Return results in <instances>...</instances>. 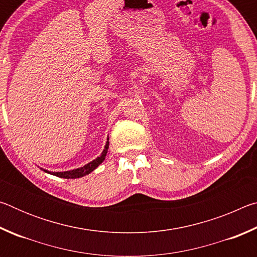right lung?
Masks as SVG:
<instances>
[{
    "mask_svg": "<svg viewBox=\"0 0 257 257\" xmlns=\"http://www.w3.org/2000/svg\"><path fill=\"white\" fill-rule=\"evenodd\" d=\"M107 149H108V139L106 142V145H105V149H104L103 153L101 156H98L96 160L92 161V162L84 165L82 168L79 169H76V170H71V171H66V172H49L47 170H44L47 173H51V175L56 176V177H60V178H64V179H76V178H80V177H84L86 175H88V173L92 172L93 170H95L99 164H101L104 160H105V155L107 153Z\"/></svg>",
    "mask_w": 257,
    "mask_h": 257,
    "instance_id": "right-lung-1",
    "label": "right lung"
}]
</instances>
